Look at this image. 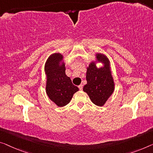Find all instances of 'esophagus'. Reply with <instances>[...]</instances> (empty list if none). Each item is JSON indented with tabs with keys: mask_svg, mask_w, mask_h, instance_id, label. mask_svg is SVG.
Instances as JSON below:
<instances>
[{
	"mask_svg": "<svg viewBox=\"0 0 153 153\" xmlns=\"http://www.w3.org/2000/svg\"><path fill=\"white\" fill-rule=\"evenodd\" d=\"M78 88H79V90H82V88H83V85L82 84H79V85L78 86Z\"/></svg>",
	"mask_w": 153,
	"mask_h": 153,
	"instance_id": "34e87169",
	"label": "esophagus"
}]
</instances>
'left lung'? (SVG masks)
Wrapping results in <instances>:
<instances>
[{"label": "left lung", "mask_w": 153, "mask_h": 153, "mask_svg": "<svg viewBox=\"0 0 153 153\" xmlns=\"http://www.w3.org/2000/svg\"><path fill=\"white\" fill-rule=\"evenodd\" d=\"M95 60L91 61L86 68V79L87 84L83 91L96 106H104L115 90V82L112 76L111 62L105 54L96 53ZM97 63L102 66L97 68Z\"/></svg>", "instance_id": "8db88e82"}]
</instances>
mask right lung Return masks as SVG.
<instances>
[{
    "label": "right lung",
    "mask_w": 153,
    "mask_h": 153,
    "mask_svg": "<svg viewBox=\"0 0 153 153\" xmlns=\"http://www.w3.org/2000/svg\"><path fill=\"white\" fill-rule=\"evenodd\" d=\"M64 56L60 53L50 55L45 65L46 93L49 98L59 107L65 106L79 91L65 74Z\"/></svg>",
    "instance_id": "obj_1"
}]
</instances>
